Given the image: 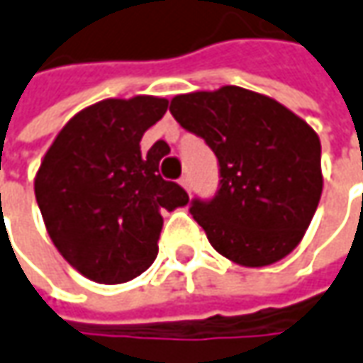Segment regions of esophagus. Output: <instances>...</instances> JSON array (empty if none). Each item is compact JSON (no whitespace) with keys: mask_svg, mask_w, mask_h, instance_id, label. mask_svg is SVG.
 <instances>
[{"mask_svg":"<svg viewBox=\"0 0 363 363\" xmlns=\"http://www.w3.org/2000/svg\"><path fill=\"white\" fill-rule=\"evenodd\" d=\"M181 184L184 191H189V193H191V189H193V182H191V177H189V174L181 177Z\"/></svg>","mask_w":363,"mask_h":363,"instance_id":"1","label":"esophagus"}]
</instances>
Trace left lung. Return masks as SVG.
Listing matches in <instances>:
<instances>
[{
    "label": "left lung",
    "mask_w": 363,
    "mask_h": 363,
    "mask_svg": "<svg viewBox=\"0 0 363 363\" xmlns=\"http://www.w3.org/2000/svg\"><path fill=\"white\" fill-rule=\"evenodd\" d=\"M170 113L219 162L215 195L195 197L189 209L213 247L250 268L289 256L323 191L313 128L274 99L233 85L177 95Z\"/></svg>",
    "instance_id": "8db88e82"
}]
</instances>
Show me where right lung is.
Returning a JSON list of instances; mask_svg holds the SVG:
<instances>
[{
    "label": "right lung",
    "mask_w": 363,
    "mask_h": 363,
    "mask_svg": "<svg viewBox=\"0 0 363 363\" xmlns=\"http://www.w3.org/2000/svg\"><path fill=\"white\" fill-rule=\"evenodd\" d=\"M168 101L150 95L105 99L60 130L40 164L34 193L50 240L74 270L101 284L140 276L158 254L160 211L189 203L181 184L158 174L168 152L140 150Z\"/></svg>",
    "instance_id": "right-lung-1"
}]
</instances>
